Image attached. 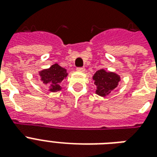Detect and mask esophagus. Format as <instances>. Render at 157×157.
I'll list each match as a JSON object with an SVG mask.
<instances>
[{
  "instance_id": "obj_1",
  "label": "esophagus",
  "mask_w": 157,
  "mask_h": 157,
  "mask_svg": "<svg viewBox=\"0 0 157 157\" xmlns=\"http://www.w3.org/2000/svg\"><path fill=\"white\" fill-rule=\"evenodd\" d=\"M76 71H80V72H83V71H85V68L84 67H77Z\"/></svg>"
}]
</instances>
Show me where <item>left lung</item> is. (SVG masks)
<instances>
[{"mask_svg": "<svg viewBox=\"0 0 157 157\" xmlns=\"http://www.w3.org/2000/svg\"><path fill=\"white\" fill-rule=\"evenodd\" d=\"M93 80L97 87L95 93L99 96L106 97L110 94L114 89L117 88L121 81V77L115 72L100 69L94 75Z\"/></svg>", "mask_w": 157, "mask_h": 157, "instance_id": "1", "label": "left lung"}]
</instances>
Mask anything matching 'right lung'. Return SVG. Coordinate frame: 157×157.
<instances>
[{
  "instance_id": "1",
  "label": "right lung",
  "mask_w": 157,
  "mask_h": 157,
  "mask_svg": "<svg viewBox=\"0 0 157 157\" xmlns=\"http://www.w3.org/2000/svg\"><path fill=\"white\" fill-rule=\"evenodd\" d=\"M39 75L40 81L49 87V91L57 92L61 90L60 83L64 78H66L68 73L67 72L66 69L60 67L58 63H55L50 68L39 71Z\"/></svg>"
}]
</instances>
